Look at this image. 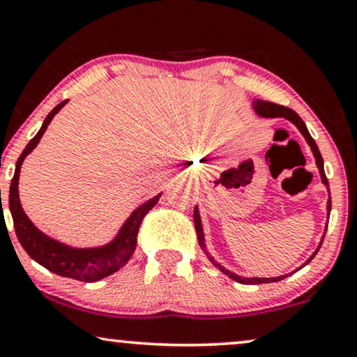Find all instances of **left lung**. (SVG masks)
I'll list each match as a JSON object with an SVG mask.
<instances>
[{
	"label": "left lung",
	"mask_w": 357,
	"mask_h": 357,
	"mask_svg": "<svg viewBox=\"0 0 357 357\" xmlns=\"http://www.w3.org/2000/svg\"><path fill=\"white\" fill-rule=\"evenodd\" d=\"M252 107H254V110H255V114H257V115L265 116V119H275V116H283V119L290 120L291 123L295 125L296 128L300 130V133L303 135L305 139H306V143H308L310 148H311V151H313L314 160H317V166H318V169H319V176H321V181H323L324 186H326L328 192H329V184H328V178H326V174H324L321 153H319L318 146H317V143H314V139L311 138V135H310V132H308V128H306L305 121L300 119L298 114H296V112H293L291 108H287V107H283V105H277V103H273V102H265V100H260V98H257V100H254V103H252ZM326 209H328V219H329V212H331V196H329V199H328ZM192 218H194V227H196L197 241H199L201 249L206 252V255H207V257H209V260L212 261V265H215V267H218L222 273L227 275L229 278L236 280V282H238V283H247V285H252V283H254V285H259V283L280 282V280H283L285 277H288V275H282V277H273V278H257V277H254V278H247V277H241V275L234 273V272H231V270H227L225 267H222V265H220L219 261H215V260H214V257H211V255H209V252H207V249H206L204 231H202L201 215H199V209H197V206L194 207V215H192ZM324 234H326V231H324ZM323 238H324V237H323ZM321 243H323V241L319 242V245H318L317 252H314V254L311 255L310 259L306 260L303 265H301V267H305L306 264H310V261L313 260V257L318 254V250H319V247H321ZM301 267H300V268H301ZM300 268H296V270H300Z\"/></svg>",
	"instance_id": "1"
}]
</instances>
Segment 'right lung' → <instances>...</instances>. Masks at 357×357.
<instances>
[{"instance_id":"obj_1","label":"right lung","mask_w":357,"mask_h":357,"mask_svg":"<svg viewBox=\"0 0 357 357\" xmlns=\"http://www.w3.org/2000/svg\"><path fill=\"white\" fill-rule=\"evenodd\" d=\"M67 103V100L61 102L52 112L46 116L43 126L38 132V135L31 139L26 145L24 151L16 161L15 176L11 179L10 186V211L13 215V222H15L16 237L22 249L28 252L31 259L38 261L39 265L46 267L49 272L61 275V277H69L79 282H98V280L108 277V275L115 273L120 270L130 257L133 255L135 249H137V236L139 224L148 211L153 209L158 199L161 197V192L151 197L150 201L143 202L142 206L137 207L132 212L125 224L116 234V237L112 242L105 243L102 247H90V249H75V247L66 245V243L54 241L44 232H40L36 225L31 222V219L22 211L21 201H20V191H17V183H20V173L21 165L24 158L29 155L31 151L38 146L40 137L47 130V125L51 123L54 115L61 110Z\"/></svg>"}]
</instances>
